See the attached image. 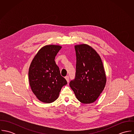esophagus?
<instances>
[{"label":"esophagus","instance_id":"obj_1","mask_svg":"<svg viewBox=\"0 0 134 134\" xmlns=\"http://www.w3.org/2000/svg\"><path fill=\"white\" fill-rule=\"evenodd\" d=\"M65 78L67 82H69V76H66L65 77Z\"/></svg>","mask_w":134,"mask_h":134}]
</instances>
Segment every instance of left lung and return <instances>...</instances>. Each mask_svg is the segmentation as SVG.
Here are the masks:
<instances>
[{"instance_id":"left-lung-1","label":"left lung","mask_w":134,"mask_h":134,"mask_svg":"<svg viewBox=\"0 0 134 134\" xmlns=\"http://www.w3.org/2000/svg\"><path fill=\"white\" fill-rule=\"evenodd\" d=\"M75 49L76 74L70 86L81 103H92L105 87L106 77L103 62L97 53L88 45H77Z\"/></svg>"}]
</instances>
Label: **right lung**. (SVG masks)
<instances>
[{"label": "right lung", "instance_id": "right-lung-1", "mask_svg": "<svg viewBox=\"0 0 134 134\" xmlns=\"http://www.w3.org/2000/svg\"><path fill=\"white\" fill-rule=\"evenodd\" d=\"M61 46L46 45L38 51L29 69V84L38 100L51 103L57 99L62 87L67 84L55 61Z\"/></svg>", "mask_w": 134, "mask_h": 134}]
</instances>
